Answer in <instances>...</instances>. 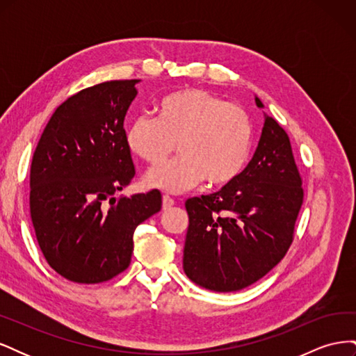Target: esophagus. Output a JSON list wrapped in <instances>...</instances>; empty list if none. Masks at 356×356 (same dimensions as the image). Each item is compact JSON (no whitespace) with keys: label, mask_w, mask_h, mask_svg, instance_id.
I'll list each match as a JSON object with an SVG mask.
<instances>
[{"label":"esophagus","mask_w":356,"mask_h":356,"mask_svg":"<svg viewBox=\"0 0 356 356\" xmlns=\"http://www.w3.org/2000/svg\"><path fill=\"white\" fill-rule=\"evenodd\" d=\"M174 204H175V200L172 199V197H169L168 195H165L163 197H161V208H163L165 211L174 207Z\"/></svg>","instance_id":"obj_1"}]
</instances>
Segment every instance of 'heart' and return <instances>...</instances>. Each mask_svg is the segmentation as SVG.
I'll return each instance as SVG.
<instances>
[{"instance_id": "heart-1", "label": "heart", "mask_w": 356, "mask_h": 356, "mask_svg": "<svg viewBox=\"0 0 356 356\" xmlns=\"http://www.w3.org/2000/svg\"><path fill=\"white\" fill-rule=\"evenodd\" d=\"M181 156L149 169V188L182 193L207 179L209 187L229 186L250 160L252 124L241 106L203 89L169 93L156 104V118L139 115L129 124L126 144L145 163Z\"/></svg>"}]
</instances>
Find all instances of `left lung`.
Returning a JSON list of instances; mask_svg holds the SVG:
<instances>
[{
	"mask_svg": "<svg viewBox=\"0 0 356 356\" xmlns=\"http://www.w3.org/2000/svg\"><path fill=\"white\" fill-rule=\"evenodd\" d=\"M258 108L263 102L255 96ZM303 203L289 138L270 115L252 160L232 184L186 202L182 267L190 281L217 293L239 291L285 257Z\"/></svg>",
	"mask_w": 356,
	"mask_h": 356,
	"instance_id": "obj_1",
	"label": "left lung"
}]
</instances>
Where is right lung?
Instances as JSON below:
<instances>
[{"label": "right lung", "mask_w": 356, "mask_h": 356, "mask_svg": "<svg viewBox=\"0 0 356 356\" xmlns=\"http://www.w3.org/2000/svg\"><path fill=\"white\" fill-rule=\"evenodd\" d=\"M139 81H105L72 95L32 157V227L49 266L68 281L99 284L126 270L135 229L161 209L159 191L113 197L135 175L123 123ZM106 198L108 210L100 207Z\"/></svg>", "instance_id": "1"}]
</instances>
